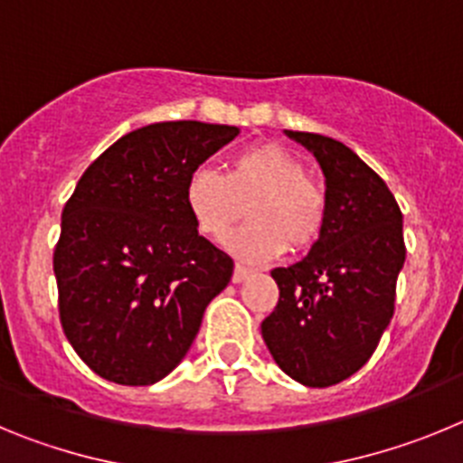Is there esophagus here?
Listing matches in <instances>:
<instances>
[{"label": "esophagus", "mask_w": 463, "mask_h": 463, "mask_svg": "<svg viewBox=\"0 0 463 463\" xmlns=\"http://www.w3.org/2000/svg\"><path fill=\"white\" fill-rule=\"evenodd\" d=\"M250 276H252V269L243 267V264H236L234 276H232V280H234V282H243L245 278H250Z\"/></svg>", "instance_id": "esophagus-1"}]
</instances>
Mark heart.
I'll list each match as a JSON object with an SVG mask.
<instances>
[{
	"instance_id": "obj_1",
	"label": "heart",
	"mask_w": 463,
	"mask_h": 463,
	"mask_svg": "<svg viewBox=\"0 0 463 463\" xmlns=\"http://www.w3.org/2000/svg\"><path fill=\"white\" fill-rule=\"evenodd\" d=\"M248 201L250 222L227 239V248L241 260H273L288 245L304 252L325 232L326 192L308 178L304 162L278 143L239 153L227 174L199 166L187 175L185 206L208 239H222Z\"/></svg>"
}]
</instances>
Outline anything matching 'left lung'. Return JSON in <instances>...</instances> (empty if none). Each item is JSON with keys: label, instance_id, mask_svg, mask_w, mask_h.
Returning <instances> with one entry per match:
<instances>
[{"label": "left lung", "instance_id": "1", "mask_svg": "<svg viewBox=\"0 0 463 463\" xmlns=\"http://www.w3.org/2000/svg\"><path fill=\"white\" fill-rule=\"evenodd\" d=\"M285 134L320 162L329 208L308 255L271 271L280 297L261 322V336L289 378L329 387L369 362L394 315L406 261L403 215L390 187L345 143Z\"/></svg>", "mask_w": 463, "mask_h": 463}]
</instances>
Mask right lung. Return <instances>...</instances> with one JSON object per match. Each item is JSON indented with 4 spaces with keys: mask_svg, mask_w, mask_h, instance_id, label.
Returning a JSON list of instances; mask_svg holds the SVG:
<instances>
[{
    "mask_svg": "<svg viewBox=\"0 0 463 463\" xmlns=\"http://www.w3.org/2000/svg\"><path fill=\"white\" fill-rule=\"evenodd\" d=\"M239 127L155 122L94 159L62 211L52 255L64 336L118 384H153L183 362L234 261L199 236L187 175Z\"/></svg>",
    "mask_w": 463,
    "mask_h": 463,
    "instance_id": "obj_1",
    "label": "right lung"
}]
</instances>
